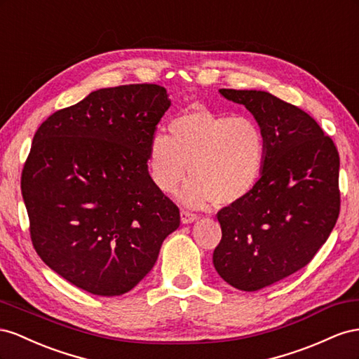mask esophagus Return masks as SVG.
<instances>
[{"mask_svg":"<svg viewBox=\"0 0 359 359\" xmlns=\"http://www.w3.org/2000/svg\"><path fill=\"white\" fill-rule=\"evenodd\" d=\"M197 218H198V217H197L196 213H192V212H189V210H187V209H182V210H180V219H182L183 224L194 222Z\"/></svg>","mask_w":359,"mask_h":359,"instance_id":"obj_1","label":"esophagus"}]
</instances>
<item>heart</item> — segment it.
I'll return each instance as SVG.
<instances>
[{
	"mask_svg": "<svg viewBox=\"0 0 359 359\" xmlns=\"http://www.w3.org/2000/svg\"><path fill=\"white\" fill-rule=\"evenodd\" d=\"M170 137H151L147 163L151 180L165 194L179 188L189 172L192 179L180 198L194 208L218 201L230 206L247 198L266 161L264 130L250 116L213 112L196 105L168 125Z\"/></svg>",
	"mask_w": 359,
	"mask_h": 359,
	"instance_id": "b5f03b06",
	"label": "heart"
}]
</instances>
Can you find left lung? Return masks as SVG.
<instances>
[{
    "instance_id": "1",
    "label": "left lung",
    "mask_w": 359,
    "mask_h": 359,
    "mask_svg": "<svg viewBox=\"0 0 359 359\" xmlns=\"http://www.w3.org/2000/svg\"><path fill=\"white\" fill-rule=\"evenodd\" d=\"M219 93L245 105L268 142L250 196L217 213L222 238L213 251L224 281L255 292L302 269L330 238L340 213V156L301 108L266 91Z\"/></svg>"
}]
</instances>
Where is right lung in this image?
<instances>
[{
    "instance_id": "1",
    "label": "right lung",
    "mask_w": 359,
    "mask_h": 359,
    "mask_svg": "<svg viewBox=\"0 0 359 359\" xmlns=\"http://www.w3.org/2000/svg\"><path fill=\"white\" fill-rule=\"evenodd\" d=\"M156 84L100 88L49 116L20 189L39 257L88 293L132 290L156 263L180 212L153 183L147 151L170 108Z\"/></svg>"
}]
</instances>
